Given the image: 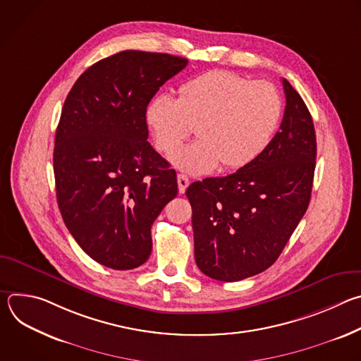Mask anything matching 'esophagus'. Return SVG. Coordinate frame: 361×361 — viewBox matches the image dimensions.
I'll return each mask as SVG.
<instances>
[{"label": "esophagus", "mask_w": 361, "mask_h": 361, "mask_svg": "<svg viewBox=\"0 0 361 361\" xmlns=\"http://www.w3.org/2000/svg\"><path fill=\"white\" fill-rule=\"evenodd\" d=\"M177 183H178V191L183 194V192H185V190H187V187L190 185V180H188V177L187 176H184V174H178L177 176Z\"/></svg>", "instance_id": "1"}]
</instances>
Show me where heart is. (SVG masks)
Segmentation results:
<instances>
[{"instance_id": "heart-1", "label": "heart", "mask_w": 361, "mask_h": 361, "mask_svg": "<svg viewBox=\"0 0 361 361\" xmlns=\"http://www.w3.org/2000/svg\"><path fill=\"white\" fill-rule=\"evenodd\" d=\"M277 88L228 71H210L180 88V98L163 94L147 109L154 144L171 152L197 127L198 141L176 149L170 161L188 174H207L220 164L241 169L270 144L281 118Z\"/></svg>"}]
</instances>
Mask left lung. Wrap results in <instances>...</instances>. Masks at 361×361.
Here are the masks:
<instances>
[{
	"mask_svg": "<svg viewBox=\"0 0 361 361\" xmlns=\"http://www.w3.org/2000/svg\"><path fill=\"white\" fill-rule=\"evenodd\" d=\"M280 131L252 163L226 177L192 183L194 255L201 273L238 281L279 259L312 197L317 142L310 111L283 78Z\"/></svg>",
	"mask_w": 361,
	"mask_h": 361,
	"instance_id": "1",
	"label": "left lung"
}]
</instances>
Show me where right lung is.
<instances>
[{
    "instance_id": "1",
    "label": "right lung",
    "mask_w": 361,
    "mask_h": 361,
    "mask_svg": "<svg viewBox=\"0 0 361 361\" xmlns=\"http://www.w3.org/2000/svg\"><path fill=\"white\" fill-rule=\"evenodd\" d=\"M188 60L127 49L85 70L56 131L63 220L97 263L131 270L151 254V226L177 195V174L147 141V106Z\"/></svg>"
}]
</instances>
